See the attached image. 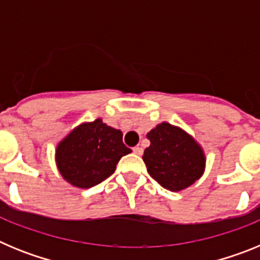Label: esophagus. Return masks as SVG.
Returning a JSON list of instances; mask_svg holds the SVG:
<instances>
[{"instance_id": "obj_1", "label": "esophagus", "mask_w": 260, "mask_h": 260, "mask_svg": "<svg viewBox=\"0 0 260 260\" xmlns=\"http://www.w3.org/2000/svg\"><path fill=\"white\" fill-rule=\"evenodd\" d=\"M133 151H134V153L135 155H138V156H141V155H143V148H142V147H134V148H133Z\"/></svg>"}]
</instances>
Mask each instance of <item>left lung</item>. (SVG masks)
Masks as SVG:
<instances>
[{"instance_id": "1", "label": "left lung", "mask_w": 260, "mask_h": 260, "mask_svg": "<svg viewBox=\"0 0 260 260\" xmlns=\"http://www.w3.org/2000/svg\"><path fill=\"white\" fill-rule=\"evenodd\" d=\"M147 138L143 161L153 180L164 189L181 191L199 180L206 167V156L194 138L182 128L162 122Z\"/></svg>"}]
</instances>
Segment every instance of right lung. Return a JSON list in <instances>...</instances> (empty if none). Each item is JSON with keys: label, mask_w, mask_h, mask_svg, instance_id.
<instances>
[{"label": "right lung", "mask_w": 260, "mask_h": 260, "mask_svg": "<svg viewBox=\"0 0 260 260\" xmlns=\"http://www.w3.org/2000/svg\"><path fill=\"white\" fill-rule=\"evenodd\" d=\"M130 152L122 142V132L98 118L79 125L59 142L56 162L69 183L89 189L112 176L119 158Z\"/></svg>", "instance_id": "add662e5"}]
</instances>
